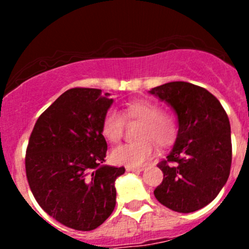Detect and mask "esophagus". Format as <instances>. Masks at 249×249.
Masks as SVG:
<instances>
[{"mask_svg": "<svg viewBox=\"0 0 249 249\" xmlns=\"http://www.w3.org/2000/svg\"><path fill=\"white\" fill-rule=\"evenodd\" d=\"M127 172H141L143 171V167H132V166H126L125 167Z\"/></svg>", "mask_w": 249, "mask_h": 249, "instance_id": "34e87169", "label": "esophagus"}]
</instances>
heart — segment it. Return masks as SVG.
<instances>
[{"label": "heart", "mask_w": 249, "mask_h": 249, "mask_svg": "<svg viewBox=\"0 0 249 249\" xmlns=\"http://www.w3.org/2000/svg\"><path fill=\"white\" fill-rule=\"evenodd\" d=\"M126 120L141 122L136 142L117 145L110 152V160L117 165L137 167L144 164L155 152V141L160 147L171 144L176 137L175 123L167 114L161 113L158 105L147 100L127 102L122 110ZM118 110L109 108L105 113L101 123V132L110 143L120 140L124 120Z\"/></svg>", "instance_id": "obj_1"}]
</instances>
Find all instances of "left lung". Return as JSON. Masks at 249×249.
<instances>
[{
    "label": "left lung",
    "mask_w": 249,
    "mask_h": 249,
    "mask_svg": "<svg viewBox=\"0 0 249 249\" xmlns=\"http://www.w3.org/2000/svg\"><path fill=\"white\" fill-rule=\"evenodd\" d=\"M149 92L169 104L178 118L172 152L158 164L164 179L154 195L170 210L195 212L214 200L229 178V118L214 95L192 83H166Z\"/></svg>",
    "instance_id": "left-lung-1"
}]
</instances>
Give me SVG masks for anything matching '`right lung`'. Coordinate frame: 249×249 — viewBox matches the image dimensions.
Segmentation results:
<instances>
[{"instance_id":"1","label":"right lung","mask_w":249,"mask_h":249,"mask_svg":"<svg viewBox=\"0 0 249 249\" xmlns=\"http://www.w3.org/2000/svg\"><path fill=\"white\" fill-rule=\"evenodd\" d=\"M112 104L108 92L72 88L39 115L30 136V189L44 212L71 229H96L115 207L114 182L125 169L102 165L101 123Z\"/></svg>"}]
</instances>
